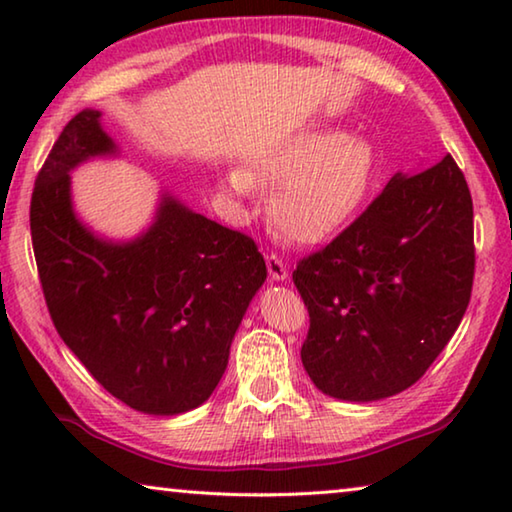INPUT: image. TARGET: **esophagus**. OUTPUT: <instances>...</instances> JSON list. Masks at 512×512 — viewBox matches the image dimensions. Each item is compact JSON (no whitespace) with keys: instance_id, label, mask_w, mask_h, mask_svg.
Wrapping results in <instances>:
<instances>
[{"instance_id":"34e87169","label":"esophagus","mask_w":512,"mask_h":512,"mask_svg":"<svg viewBox=\"0 0 512 512\" xmlns=\"http://www.w3.org/2000/svg\"><path fill=\"white\" fill-rule=\"evenodd\" d=\"M266 266H268V275H271L277 282H284L289 277V264L284 262L282 257H277L275 253L266 255Z\"/></svg>"}]
</instances>
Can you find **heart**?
<instances>
[{"instance_id":"obj_1","label":"heart","mask_w":512,"mask_h":512,"mask_svg":"<svg viewBox=\"0 0 512 512\" xmlns=\"http://www.w3.org/2000/svg\"><path fill=\"white\" fill-rule=\"evenodd\" d=\"M377 176L379 155L368 137L311 128L273 144L250 173L232 171L228 187L237 196L253 183L275 187L268 203L275 228L298 244H318L359 214Z\"/></svg>"}]
</instances>
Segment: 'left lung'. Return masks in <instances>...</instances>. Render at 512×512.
<instances>
[{"mask_svg": "<svg viewBox=\"0 0 512 512\" xmlns=\"http://www.w3.org/2000/svg\"><path fill=\"white\" fill-rule=\"evenodd\" d=\"M293 282L309 311L300 357L318 391L348 402L413 386L461 325L474 282L470 187L452 155L395 173Z\"/></svg>", "mask_w": 512, "mask_h": 512, "instance_id": "1", "label": "left lung"}]
</instances>
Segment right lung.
<instances>
[{
	"label": "right lung",
	"instance_id": "right-lung-1",
	"mask_svg": "<svg viewBox=\"0 0 512 512\" xmlns=\"http://www.w3.org/2000/svg\"><path fill=\"white\" fill-rule=\"evenodd\" d=\"M83 110L63 128L36 178L31 239L49 316L90 375L135 411L176 415L219 384L266 262L244 232L169 194L142 237L112 244L76 219L69 171L115 153Z\"/></svg>",
	"mask_w": 512,
	"mask_h": 512
}]
</instances>
